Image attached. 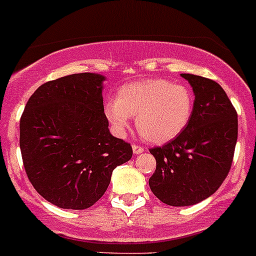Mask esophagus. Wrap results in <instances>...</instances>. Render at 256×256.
I'll return each instance as SVG.
<instances>
[{"instance_id": "esophagus-1", "label": "esophagus", "mask_w": 256, "mask_h": 256, "mask_svg": "<svg viewBox=\"0 0 256 256\" xmlns=\"http://www.w3.org/2000/svg\"><path fill=\"white\" fill-rule=\"evenodd\" d=\"M132 148H133V154H142V152H144V147L138 146V144H133Z\"/></svg>"}]
</instances>
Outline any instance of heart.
<instances>
[{"mask_svg": "<svg viewBox=\"0 0 256 256\" xmlns=\"http://www.w3.org/2000/svg\"><path fill=\"white\" fill-rule=\"evenodd\" d=\"M193 112L192 88L162 78L126 84L119 90L118 99H109L104 105L105 116L116 132L123 133L133 116L140 134L156 144L184 132Z\"/></svg>", "mask_w": 256, "mask_h": 256, "instance_id": "1", "label": "heart"}]
</instances>
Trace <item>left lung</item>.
I'll use <instances>...</instances> for the list:
<instances>
[{
  "instance_id": "8db88e82",
  "label": "left lung",
  "mask_w": 256,
  "mask_h": 256,
  "mask_svg": "<svg viewBox=\"0 0 256 256\" xmlns=\"http://www.w3.org/2000/svg\"><path fill=\"white\" fill-rule=\"evenodd\" d=\"M182 77L196 95L190 122L176 138L150 148L156 158L150 188L162 203L174 207L196 204L221 186L238 140V112L224 88L206 77Z\"/></svg>"
}]
</instances>
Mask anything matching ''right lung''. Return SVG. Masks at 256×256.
Segmentation results:
<instances>
[{
    "label": "right lung",
    "instance_id": "right-lung-1",
    "mask_svg": "<svg viewBox=\"0 0 256 256\" xmlns=\"http://www.w3.org/2000/svg\"><path fill=\"white\" fill-rule=\"evenodd\" d=\"M98 74H74L43 84L20 119V150L35 190L64 210L95 204L112 170L130 160L132 146L110 134Z\"/></svg>",
    "mask_w": 256,
    "mask_h": 256
}]
</instances>
